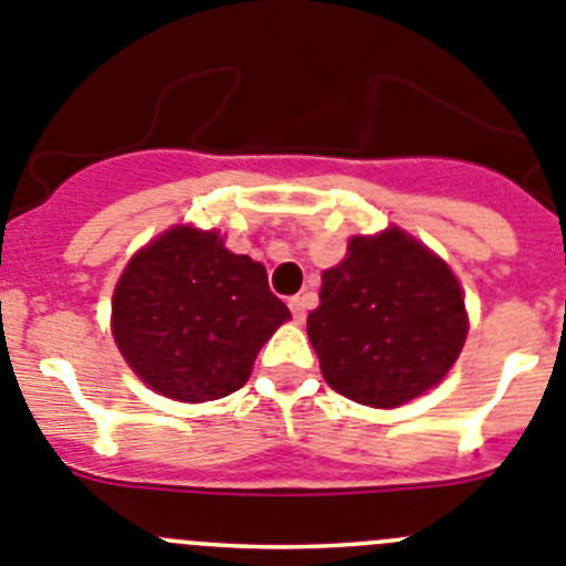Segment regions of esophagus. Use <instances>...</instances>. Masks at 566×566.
Wrapping results in <instances>:
<instances>
[{"label":"esophagus","mask_w":566,"mask_h":566,"mask_svg":"<svg viewBox=\"0 0 566 566\" xmlns=\"http://www.w3.org/2000/svg\"><path fill=\"white\" fill-rule=\"evenodd\" d=\"M289 308H292V317L297 319V323H303L305 314H308V300H305V297H292V300H289Z\"/></svg>","instance_id":"34e87169"}]
</instances>
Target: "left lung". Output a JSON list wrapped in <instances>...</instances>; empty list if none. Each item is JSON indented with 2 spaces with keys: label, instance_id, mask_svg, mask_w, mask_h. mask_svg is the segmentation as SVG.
Instances as JSON below:
<instances>
[{
  "label": "left lung",
  "instance_id": "8db88e82",
  "mask_svg": "<svg viewBox=\"0 0 566 566\" xmlns=\"http://www.w3.org/2000/svg\"><path fill=\"white\" fill-rule=\"evenodd\" d=\"M458 277L401 230L354 238L323 272L308 339L323 376L356 403L390 409L434 387L465 342Z\"/></svg>",
  "mask_w": 566,
  "mask_h": 566
}]
</instances>
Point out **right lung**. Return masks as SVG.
I'll return each instance as SVG.
<instances>
[{
	"label": "right lung",
	"instance_id": "right-lung-1",
	"mask_svg": "<svg viewBox=\"0 0 566 566\" xmlns=\"http://www.w3.org/2000/svg\"><path fill=\"white\" fill-rule=\"evenodd\" d=\"M292 319L266 269L219 232L174 227L132 258L114 289L112 331L132 370L176 401H216L247 385L263 342Z\"/></svg>",
	"mask_w": 566,
	"mask_h": 566
}]
</instances>
